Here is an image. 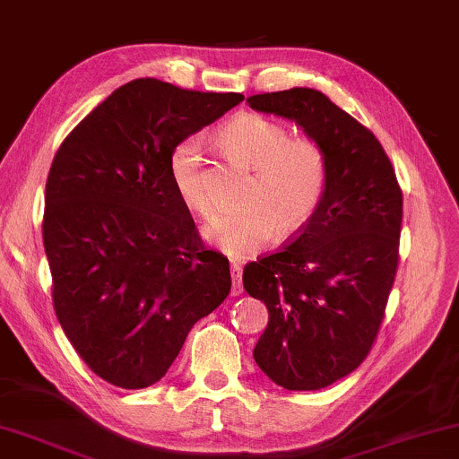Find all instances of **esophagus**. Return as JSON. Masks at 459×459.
I'll return each instance as SVG.
<instances>
[{"mask_svg": "<svg viewBox=\"0 0 459 459\" xmlns=\"http://www.w3.org/2000/svg\"><path fill=\"white\" fill-rule=\"evenodd\" d=\"M230 276H232V295H241L243 292V282H241V276H243V268L238 264H232L230 265Z\"/></svg>", "mask_w": 459, "mask_h": 459, "instance_id": "esophagus-1", "label": "esophagus"}]
</instances>
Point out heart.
<instances>
[{
	"label": "heart",
	"mask_w": 459,
	"mask_h": 459,
	"mask_svg": "<svg viewBox=\"0 0 459 459\" xmlns=\"http://www.w3.org/2000/svg\"><path fill=\"white\" fill-rule=\"evenodd\" d=\"M232 160L251 169L241 204L212 218L206 237L230 257L262 251L273 230L289 238L309 227L324 202L330 167L324 148L311 138H292L290 129L264 115H241L218 132ZM170 183L189 210L208 216L214 208L202 142L179 140L169 154Z\"/></svg>",
	"instance_id": "heart-1"
}]
</instances>
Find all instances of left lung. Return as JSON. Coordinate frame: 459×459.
Here are the masks:
<instances>
[{"instance_id":"8db88e82","label":"left lung","mask_w":459,"mask_h":459,"mask_svg":"<svg viewBox=\"0 0 459 459\" xmlns=\"http://www.w3.org/2000/svg\"><path fill=\"white\" fill-rule=\"evenodd\" d=\"M249 107L292 119L327 156L330 181L309 227L243 270L270 319L253 359L292 392L352 373L377 340L400 259L402 189L385 150L313 88L253 94Z\"/></svg>"}]
</instances>
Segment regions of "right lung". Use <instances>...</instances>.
I'll return each mask as SVG.
<instances>
[{
    "mask_svg": "<svg viewBox=\"0 0 459 459\" xmlns=\"http://www.w3.org/2000/svg\"><path fill=\"white\" fill-rule=\"evenodd\" d=\"M243 99L134 80L55 154L43 216L55 316L111 385L162 379L195 321L229 297V259L204 245L170 183L169 154Z\"/></svg>",
    "mask_w": 459,
    "mask_h": 459,
    "instance_id": "1",
    "label": "right lung"
}]
</instances>
